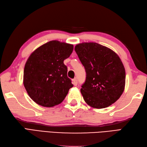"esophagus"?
I'll list each match as a JSON object with an SVG mask.
<instances>
[{"mask_svg":"<svg viewBox=\"0 0 147 147\" xmlns=\"http://www.w3.org/2000/svg\"><path fill=\"white\" fill-rule=\"evenodd\" d=\"M73 84L74 85V86H77L78 80H77L76 78H74V80H73Z\"/></svg>","mask_w":147,"mask_h":147,"instance_id":"1","label":"esophagus"}]
</instances>
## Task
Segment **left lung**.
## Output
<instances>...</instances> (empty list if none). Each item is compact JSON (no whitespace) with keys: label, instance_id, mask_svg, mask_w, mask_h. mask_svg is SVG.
I'll list each match as a JSON object with an SVG mask.
<instances>
[{"label":"left lung","instance_id":"8db88e82","mask_svg":"<svg viewBox=\"0 0 147 147\" xmlns=\"http://www.w3.org/2000/svg\"><path fill=\"white\" fill-rule=\"evenodd\" d=\"M74 50L86 73L81 93L85 102L96 109L108 107L125 90V67L118 54L96 42H82Z\"/></svg>","mask_w":147,"mask_h":147}]
</instances>
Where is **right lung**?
Returning <instances> with one entry per match:
<instances>
[{
  "label": "right lung",
  "mask_w": 147,
  "mask_h": 147,
  "mask_svg": "<svg viewBox=\"0 0 147 147\" xmlns=\"http://www.w3.org/2000/svg\"><path fill=\"white\" fill-rule=\"evenodd\" d=\"M73 48V44L51 40L37 47L28 57L23 83L27 94L37 105L51 108L60 104L73 86L64 64Z\"/></svg>",
  "instance_id": "1"
}]
</instances>
